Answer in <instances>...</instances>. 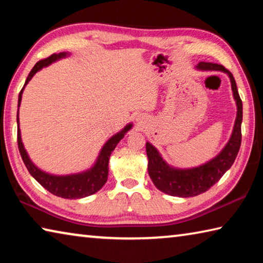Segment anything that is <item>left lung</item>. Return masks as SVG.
<instances>
[{
	"instance_id": "8db88e82",
	"label": "left lung",
	"mask_w": 263,
	"mask_h": 263,
	"mask_svg": "<svg viewBox=\"0 0 263 263\" xmlns=\"http://www.w3.org/2000/svg\"><path fill=\"white\" fill-rule=\"evenodd\" d=\"M195 69L201 72H222L228 75L237 105V117L230 139L220 152L209 161L196 167L179 168L172 166L162 158L155 146L149 141L146 142V153L148 158L147 169L154 185L164 194L182 198L201 195L217 183L233 164L241 145L242 102L240 100L237 83L232 73L221 65L211 62H199Z\"/></svg>"
}]
</instances>
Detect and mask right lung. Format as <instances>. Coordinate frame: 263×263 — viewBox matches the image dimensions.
Wrapping results in <instances>:
<instances>
[{"instance_id": "obj_1", "label": "right lung", "mask_w": 263, "mask_h": 263, "mask_svg": "<svg viewBox=\"0 0 263 263\" xmlns=\"http://www.w3.org/2000/svg\"><path fill=\"white\" fill-rule=\"evenodd\" d=\"M70 55L69 52H61L58 54H52L48 57L47 59H44L38 61L34 65V67L31 69L30 74L26 78V81L24 83V87L18 95V111H17V141H18V148L21 157L23 159V162L28 168L31 176L38 182L39 184L43 185L46 190L50 191L51 194L58 196L61 198L67 199H80L87 196H90L99 191L102 186L105 184L106 180H108V173H109V158L112 151L118 145L124 136L132 128V123L126 124L121 131L115 133L112 137H110L106 140L103 147L101 148L99 155L95 160L94 164L90 168L86 169V171L73 173V174L67 175H55L50 174L43 169L35 166L34 162L30 159L28 152L24 147L23 141H22V135L20 128V106L22 102V95L25 89V86L30 82V80L34 77V74L42 70L43 68L47 67L55 61H59L65 58H68Z\"/></svg>"}]
</instances>
